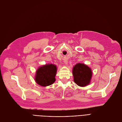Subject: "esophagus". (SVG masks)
<instances>
[{
  "instance_id": "34e87169",
  "label": "esophagus",
  "mask_w": 122,
  "mask_h": 122,
  "mask_svg": "<svg viewBox=\"0 0 122 122\" xmlns=\"http://www.w3.org/2000/svg\"><path fill=\"white\" fill-rule=\"evenodd\" d=\"M64 64H65L66 65H68V61H64Z\"/></svg>"
}]
</instances>
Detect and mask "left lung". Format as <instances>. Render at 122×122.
<instances>
[{
    "mask_svg": "<svg viewBox=\"0 0 122 122\" xmlns=\"http://www.w3.org/2000/svg\"><path fill=\"white\" fill-rule=\"evenodd\" d=\"M72 73L74 81L78 86H86L91 83L93 72L91 68L86 65L77 64L73 68Z\"/></svg>",
    "mask_w": 122,
    "mask_h": 122,
    "instance_id": "obj_1",
    "label": "left lung"
}]
</instances>
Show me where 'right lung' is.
Segmentation results:
<instances>
[{
    "instance_id": "obj_1",
    "label": "right lung",
    "mask_w": 122,
    "mask_h": 122,
    "mask_svg": "<svg viewBox=\"0 0 122 122\" xmlns=\"http://www.w3.org/2000/svg\"><path fill=\"white\" fill-rule=\"evenodd\" d=\"M57 66L52 64H47L40 66L36 72V82L42 86H50L55 81Z\"/></svg>"
}]
</instances>
